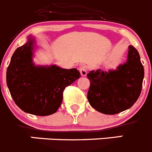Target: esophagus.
<instances>
[{
	"mask_svg": "<svg viewBox=\"0 0 152 152\" xmlns=\"http://www.w3.org/2000/svg\"><path fill=\"white\" fill-rule=\"evenodd\" d=\"M87 71L88 69L86 66H81L79 67V72L83 76H86L87 75Z\"/></svg>",
	"mask_w": 152,
	"mask_h": 152,
	"instance_id": "esophagus-1",
	"label": "esophagus"
}]
</instances>
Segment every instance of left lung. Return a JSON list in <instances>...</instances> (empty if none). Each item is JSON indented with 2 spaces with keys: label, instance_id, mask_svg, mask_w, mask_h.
<instances>
[{
  "label": "left lung",
  "instance_id": "8db88e82",
  "mask_svg": "<svg viewBox=\"0 0 152 152\" xmlns=\"http://www.w3.org/2000/svg\"><path fill=\"white\" fill-rule=\"evenodd\" d=\"M89 103L97 111L114 115L130 108L138 100L142 88L144 67L139 52L129 46L127 61L116 70L89 72Z\"/></svg>",
  "mask_w": 152,
  "mask_h": 152
}]
</instances>
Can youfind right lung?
I'll list each match as a JSON object with an SVG mask.
<instances>
[{
    "label": "right lung",
    "mask_w": 152,
    "mask_h": 152,
    "mask_svg": "<svg viewBox=\"0 0 152 152\" xmlns=\"http://www.w3.org/2000/svg\"><path fill=\"white\" fill-rule=\"evenodd\" d=\"M33 42L29 37L28 42L15 51L7 70V84L14 102L22 111L49 115L61 106L65 88L81 75L76 68L35 66L32 61Z\"/></svg>",
    "instance_id": "1"
}]
</instances>
